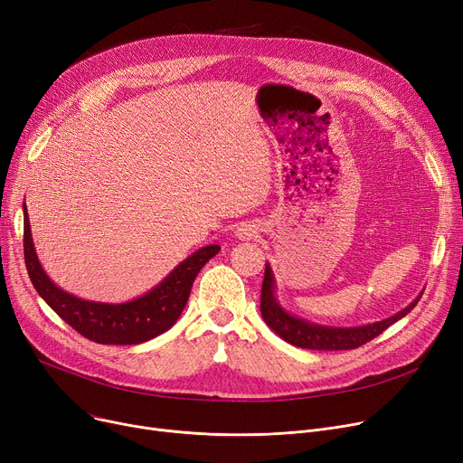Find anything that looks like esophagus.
<instances>
[{
  "label": "esophagus",
  "mask_w": 463,
  "mask_h": 463,
  "mask_svg": "<svg viewBox=\"0 0 463 463\" xmlns=\"http://www.w3.org/2000/svg\"><path fill=\"white\" fill-rule=\"evenodd\" d=\"M255 234H257V231L251 225H241L238 229V236L240 238H250V236H255Z\"/></svg>",
  "instance_id": "obj_1"
}]
</instances>
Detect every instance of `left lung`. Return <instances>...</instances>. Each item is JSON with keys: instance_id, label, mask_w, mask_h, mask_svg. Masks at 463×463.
Returning a JSON list of instances; mask_svg holds the SVG:
<instances>
[{"instance_id": "left-lung-1", "label": "left lung", "mask_w": 463, "mask_h": 463, "mask_svg": "<svg viewBox=\"0 0 463 463\" xmlns=\"http://www.w3.org/2000/svg\"><path fill=\"white\" fill-rule=\"evenodd\" d=\"M420 297L415 302H411L405 309L396 313L394 317H388L384 321H379L368 326H358V328L319 326V325H311L302 319H297L293 315H288L281 309V306L274 298L272 270L270 266L266 264L262 288H260V313L266 325H269L279 337H283L285 342L293 344L297 347L315 349V351H349L372 342L373 337L383 334L388 326L405 317V315L417 306Z\"/></svg>"}]
</instances>
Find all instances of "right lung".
<instances>
[{
  "label": "right lung",
  "instance_id": "obj_1",
  "mask_svg": "<svg viewBox=\"0 0 463 463\" xmlns=\"http://www.w3.org/2000/svg\"><path fill=\"white\" fill-rule=\"evenodd\" d=\"M219 251L206 246L194 251L150 293L126 304L80 300L56 287L37 260L28 213L24 210V260L39 297L80 335L103 345H135L163 334L176 323L187 304L194 278Z\"/></svg>",
  "mask_w": 463,
  "mask_h": 463
}]
</instances>
